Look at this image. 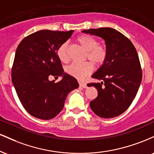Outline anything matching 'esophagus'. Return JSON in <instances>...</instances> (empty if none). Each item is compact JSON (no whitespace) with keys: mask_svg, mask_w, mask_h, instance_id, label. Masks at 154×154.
I'll list each match as a JSON object with an SVG mask.
<instances>
[{"mask_svg":"<svg viewBox=\"0 0 154 154\" xmlns=\"http://www.w3.org/2000/svg\"><path fill=\"white\" fill-rule=\"evenodd\" d=\"M79 86H80V87H82L83 88H87V85H86L85 83H84L82 82H79Z\"/></svg>","mask_w":154,"mask_h":154,"instance_id":"34e87169","label":"esophagus"}]
</instances>
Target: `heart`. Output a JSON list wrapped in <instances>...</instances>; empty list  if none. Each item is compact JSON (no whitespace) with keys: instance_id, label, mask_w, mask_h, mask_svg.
Here are the masks:
<instances>
[{"instance_id":"b5f03b06","label":"heart","mask_w":154,"mask_h":154,"mask_svg":"<svg viewBox=\"0 0 154 154\" xmlns=\"http://www.w3.org/2000/svg\"><path fill=\"white\" fill-rule=\"evenodd\" d=\"M76 40L85 51H87L86 57L93 64H101L106 59L108 53L106 47L103 45L98 44V42L95 38L86 35H82L77 37ZM67 50V43H62L57 49L58 58L62 62H67L69 61ZM92 69V65L89 62L73 63L66 67V71L69 75L75 78L82 79L85 76L91 73Z\"/></svg>"}]
</instances>
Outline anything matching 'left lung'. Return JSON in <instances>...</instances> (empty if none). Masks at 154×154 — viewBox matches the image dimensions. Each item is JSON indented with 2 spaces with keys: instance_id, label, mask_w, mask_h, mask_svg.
<instances>
[{
  "instance_id": "8db88e82",
  "label": "left lung",
  "mask_w": 154,
  "mask_h": 154,
  "mask_svg": "<svg viewBox=\"0 0 154 154\" xmlns=\"http://www.w3.org/2000/svg\"><path fill=\"white\" fill-rule=\"evenodd\" d=\"M82 32L103 39L108 52L103 64L92 75L103 81L88 84L98 91V96L91 101L90 106L100 117H115L128 109L138 91L142 80L138 55L132 42L113 28Z\"/></svg>"
}]
</instances>
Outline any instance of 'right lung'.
<instances>
[{"mask_svg":"<svg viewBox=\"0 0 154 154\" xmlns=\"http://www.w3.org/2000/svg\"><path fill=\"white\" fill-rule=\"evenodd\" d=\"M73 32L40 30L23 39L17 47L12 82L22 106L35 117L54 118L63 109L69 93L79 87L75 77L63 72L57 56V49ZM51 75L63 79L50 81Z\"/></svg>","mask_w":154,"mask_h":154,"instance_id":"obj_1","label":"right lung"}]
</instances>
